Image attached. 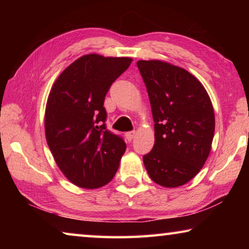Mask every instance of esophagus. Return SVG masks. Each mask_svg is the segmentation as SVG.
Instances as JSON below:
<instances>
[{"label": "esophagus", "mask_w": 249, "mask_h": 249, "mask_svg": "<svg viewBox=\"0 0 249 249\" xmlns=\"http://www.w3.org/2000/svg\"><path fill=\"white\" fill-rule=\"evenodd\" d=\"M135 135H136V132H135V130H130V132H127L125 134V136L127 138V141L130 142L135 137Z\"/></svg>", "instance_id": "obj_1"}]
</instances>
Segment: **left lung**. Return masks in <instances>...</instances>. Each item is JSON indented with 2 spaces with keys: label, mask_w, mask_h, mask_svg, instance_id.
<instances>
[{
  "label": "left lung",
  "mask_w": 249,
  "mask_h": 249,
  "mask_svg": "<svg viewBox=\"0 0 249 249\" xmlns=\"http://www.w3.org/2000/svg\"><path fill=\"white\" fill-rule=\"evenodd\" d=\"M155 122V145L142 161L150 179L175 188L197 175L211 151L215 119L195 75L160 60H140Z\"/></svg>",
  "instance_id": "8db88e82"
}]
</instances>
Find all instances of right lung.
Returning a JSON list of instances; mask_svg holds the SVG:
<instances>
[{
  "label": "right lung",
  "mask_w": 249,
  "mask_h": 249,
  "mask_svg": "<svg viewBox=\"0 0 249 249\" xmlns=\"http://www.w3.org/2000/svg\"><path fill=\"white\" fill-rule=\"evenodd\" d=\"M132 59L91 53L62 71L50 91L45 133L58 167L73 184L95 189L108 183L126 150L123 137L107 128L104 99Z\"/></svg>",
  "instance_id": "add662e5"
}]
</instances>
